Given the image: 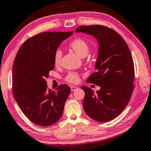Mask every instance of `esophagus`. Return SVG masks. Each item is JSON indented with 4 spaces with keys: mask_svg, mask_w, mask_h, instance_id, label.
Here are the masks:
<instances>
[{
    "mask_svg": "<svg viewBox=\"0 0 151 151\" xmlns=\"http://www.w3.org/2000/svg\"><path fill=\"white\" fill-rule=\"evenodd\" d=\"M78 89V87H76V86H71V91H75V90H76V89Z\"/></svg>",
    "mask_w": 151,
    "mask_h": 151,
    "instance_id": "34e87169",
    "label": "esophagus"
}]
</instances>
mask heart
Returning <instances> with one entry per match:
<instances>
[{
	"instance_id": "obj_1",
	"label": "heart",
	"mask_w": 151,
	"mask_h": 151,
	"mask_svg": "<svg viewBox=\"0 0 151 151\" xmlns=\"http://www.w3.org/2000/svg\"><path fill=\"white\" fill-rule=\"evenodd\" d=\"M70 47L74 52L81 58H85L88 55L89 52V46L88 44L81 38H76L70 43ZM62 58V51L60 49H57L55 51L54 55V63L59 65ZM79 75L78 73L70 72L65 77V80L71 83H76L79 81Z\"/></svg>"
}]
</instances>
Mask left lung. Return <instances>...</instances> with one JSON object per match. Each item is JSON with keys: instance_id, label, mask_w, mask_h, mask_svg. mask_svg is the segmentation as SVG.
Segmentation results:
<instances>
[{"instance_id": "obj_1", "label": "left lung", "mask_w": 151, "mask_h": 151, "mask_svg": "<svg viewBox=\"0 0 151 151\" xmlns=\"http://www.w3.org/2000/svg\"><path fill=\"white\" fill-rule=\"evenodd\" d=\"M76 32L90 34L99 44L95 68L87 82L100 86L94 91L87 86L83 107L89 117L99 122L113 119L127 107L133 93L134 63L127 44L113 29L102 25L81 26Z\"/></svg>"}]
</instances>
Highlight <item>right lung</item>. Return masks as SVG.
<instances>
[{"mask_svg":"<svg viewBox=\"0 0 151 151\" xmlns=\"http://www.w3.org/2000/svg\"><path fill=\"white\" fill-rule=\"evenodd\" d=\"M73 32H44L24 42L13 63L12 92L24 114L43 127L56 123L62 117L70 88L62 84L52 91L46 78L54 68V55L62 42Z\"/></svg>","mask_w":151,"mask_h":151,"instance_id":"add662e5","label":"right lung"}]
</instances>
